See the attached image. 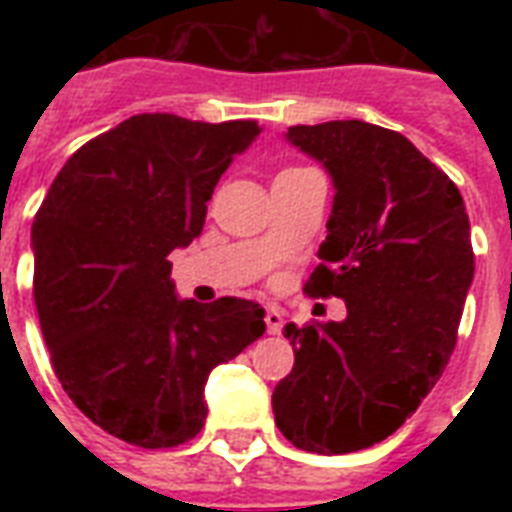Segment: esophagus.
<instances>
[{"label":"esophagus","mask_w":512,"mask_h":512,"mask_svg":"<svg viewBox=\"0 0 512 512\" xmlns=\"http://www.w3.org/2000/svg\"><path fill=\"white\" fill-rule=\"evenodd\" d=\"M265 327H268L271 335H279L281 327H284V313L279 308H268V313H265Z\"/></svg>","instance_id":"1"}]
</instances>
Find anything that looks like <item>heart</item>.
Instances as JSON below:
<instances>
[{
  "label": "heart",
  "instance_id": "heart-1",
  "mask_svg": "<svg viewBox=\"0 0 512 512\" xmlns=\"http://www.w3.org/2000/svg\"><path fill=\"white\" fill-rule=\"evenodd\" d=\"M284 172H289V170H284Z\"/></svg>",
  "mask_w": 512,
  "mask_h": 512
}]
</instances>
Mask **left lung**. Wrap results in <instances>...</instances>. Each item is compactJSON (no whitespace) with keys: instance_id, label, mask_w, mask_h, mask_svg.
<instances>
[{"instance_id":"1","label":"left lung","mask_w":512,"mask_h":512,"mask_svg":"<svg viewBox=\"0 0 512 512\" xmlns=\"http://www.w3.org/2000/svg\"><path fill=\"white\" fill-rule=\"evenodd\" d=\"M287 140L335 185L327 239L305 284L348 316L287 324L295 366L273 390L276 425L316 454L380 444L444 374L473 284L470 220L457 185L401 132L377 124H297Z\"/></svg>"}]
</instances>
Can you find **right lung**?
Instances as JSON below:
<instances>
[{"instance_id":"add662e5","label":"right lung","mask_w":512,"mask_h":512,"mask_svg":"<svg viewBox=\"0 0 512 512\" xmlns=\"http://www.w3.org/2000/svg\"><path fill=\"white\" fill-rule=\"evenodd\" d=\"M257 122L130 116L84 143L31 225L34 303L60 385L95 425L143 449L191 441L204 385L265 332L252 300L175 295L167 260L204 228L207 201Z\"/></svg>"}]
</instances>
